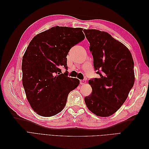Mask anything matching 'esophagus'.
<instances>
[{
	"mask_svg": "<svg viewBox=\"0 0 149 149\" xmlns=\"http://www.w3.org/2000/svg\"><path fill=\"white\" fill-rule=\"evenodd\" d=\"M86 83V79H83V80L80 81V84H81V85L84 84Z\"/></svg>",
	"mask_w": 149,
	"mask_h": 149,
	"instance_id": "esophagus-1",
	"label": "esophagus"
}]
</instances>
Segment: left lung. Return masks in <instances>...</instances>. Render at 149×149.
Segmentation results:
<instances>
[{
	"label": "left lung",
	"mask_w": 149,
	"mask_h": 149,
	"mask_svg": "<svg viewBox=\"0 0 149 149\" xmlns=\"http://www.w3.org/2000/svg\"><path fill=\"white\" fill-rule=\"evenodd\" d=\"M84 30L90 44L94 70L100 76L89 81L92 93L85 97L84 101L94 114L110 116L123 104L134 86L133 58L124 45L106 31Z\"/></svg>",
	"instance_id": "8db88e82"
}]
</instances>
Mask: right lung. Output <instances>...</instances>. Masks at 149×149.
I'll use <instances>...</instances> for the list:
<instances>
[{
  "label": "right lung",
  "instance_id": "right-lung-1",
  "mask_svg": "<svg viewBox=\"0 0 149 149\" xmlns=\"http://www.w3.org/2000/svg\"><path fill=\"white\" fill-rule=\"evenodd\" d=\"M81 28L56 26L36 35L22 59V83L31 108L40 116L61 112L68 94L79 84L68 76L66 56L84 39ZM61 67L67 70L61 73Z\"/></svg>",
  "mask_w": 149,
  "mask_h": 149
}]
</instances>
